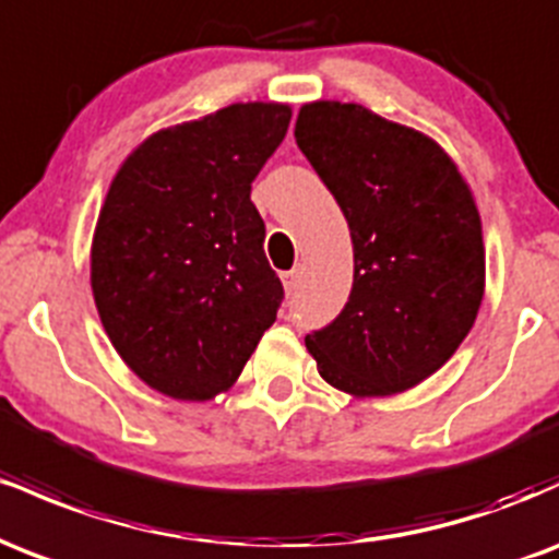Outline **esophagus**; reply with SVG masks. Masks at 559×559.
<instances>
[{
	"label": "esophagus",
	"mask_w": 559,
	"mask_h": 559,
	"mask_svg": "<svg viewBox=\"0 0 559 559\" xmlns=\"http://www.w3.org/2000/svg\"><path fill=\"white\" fill-rule=\"evenodd\" d=\"M281 281H284V288H286L288 294L297 292V286H299V281H301V271H299V267H294V271L281 273Z\"/></svg>",
	"instance_id": "obj_1"
}]
</instances>
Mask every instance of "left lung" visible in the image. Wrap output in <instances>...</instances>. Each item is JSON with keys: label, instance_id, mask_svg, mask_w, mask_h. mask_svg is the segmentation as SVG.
<instances>
[{"label": "left lung", "instance_id": "1", "mask_svg": "<svg viewBox=\"0 0 559 559\" xmlns=\"http://www.w3.org/2000/svg\"><path fill=\"white\" fill-rule=\"evenodd\" d=\"M294 136L355 249L344 310L305 336L318 373L352 396L418 386L457 352L484 299L471 186L433 139L362 105H305Z\"/></svg>", "mask_w": 559, "mask_h": 559}]
</instances>
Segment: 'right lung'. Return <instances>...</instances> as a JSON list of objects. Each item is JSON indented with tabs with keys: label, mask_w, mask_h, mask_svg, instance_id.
<instances>
[{
	"label": "right lung",
	"mask_w": 559,
	"mask_h": 559,
	"mask_svg": "<svg viewBox=\"0 0 559 559\" xmlns=\"http://www.w3.org/2000/svg\"><path fill=\"white\" fill-rule=\"evenodd\" d=\"M275 102L223 107L152 133L112 178L92 243V292L118 355L159 394L230 389L273 325L252 181L288 131Z\"/></svg>",
	"instance_id": "1"
}]
</instances>
